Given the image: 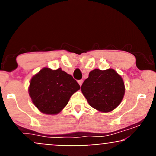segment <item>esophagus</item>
Listing matches in <instances>:
<instances>
[{
  "label": "esophagus",
  "mask_w": 156,
  "mask_h": 156,
  "mask_svg": "<svg viewBox=\"0 0 156 156\" xmlns=\"http://www.w3.org/2000/svg\"><path fill=\"white\" fill-rule=\"evenodd\" d=\"M78 83H79V85H80V86H82V83H83V80H78Z\"/></svg>",
  "instance_id": "1"
}]
</instances>
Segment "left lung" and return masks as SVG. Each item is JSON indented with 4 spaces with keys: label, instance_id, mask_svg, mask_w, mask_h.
Wrapping results in <instances>:
<instances>
[{
    "label": "left lung",
    "instance_id": "left-lung-1",
    "mask_svg": "<svg viewBox=\"0 0 156 156\" xmlns=\"http://www.w3.org/2000/svg\"><path fill=\"white\" fill-rule=\"evenodd\" d=\"M82 93L93 108L101 112L115 109L123 98L125 85L114 69H94L81 87Z\"/></svg>",
    "mask_w": 156,
    "mask_h": 156
}]
</instances>
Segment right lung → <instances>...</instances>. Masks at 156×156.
Segmentation results:
<instances>
[{"label":"right lung","instance_id":"1","mask_svg":"<svg viewBox=\"0 0 156 156\" xmlns=\"http://www.w3.org/2000/svg\"><path fill=\"white\" fill-rule=\"evenodd\" d=\"M80 89L77 82L59 68H44L31 78L28 92L33 103L44 114L57 115Z\"/></svg>","mask_w":156,"mask_h":156}]
</instances>
